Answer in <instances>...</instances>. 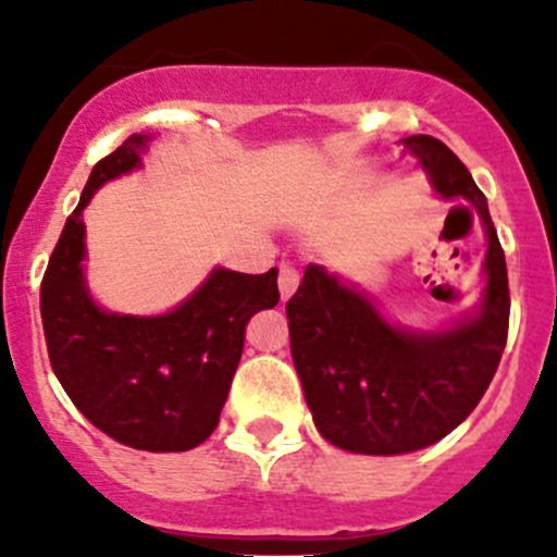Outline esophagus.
I'll return each instance as SVG.
<instances>
[{"instance_id": "obj_1", "label": "esophagus", "mask_w": 557, "mask_h": 557, "mask_svg": "<svg viewBox=\"0 0 557 557\" xmlns=\"http://www.w3.org/2000/svg\"><path fill=\"white\" fill-rule=\"evenodd\" d=\"M299 283H301L299 269H296L294 263H283V267H280V277H277L280 296H283V301H288L290 296L296 294V288H299Z\"/></svg>"}]
</instances>
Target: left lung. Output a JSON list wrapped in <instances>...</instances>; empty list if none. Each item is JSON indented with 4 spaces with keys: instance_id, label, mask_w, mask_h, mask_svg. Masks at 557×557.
<instances>
[{
    "instance_id": "obj_1",
    "label": "left lung",
    "mask_w": 557,
    "mask_h": 557,
    "mask_svg": "<svg viewBox=\"0 0 557 557\" xmlns=\"http://www.w3.org/2000/svg\"><path fill=\"white\" fill-rule=\"evenodd\" d=\"M442 199L466 201L487 234L480 310L423 334L391 325L361 290L310 263L285 305L294 367L323 440L350 453L423 450L463 423L496 374L509 331L507 261L487 199L458 156L429 134L404 139Z\"/></svg>"
}]
</instances>
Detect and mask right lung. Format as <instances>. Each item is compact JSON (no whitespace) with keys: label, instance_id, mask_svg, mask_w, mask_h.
Masks as SVG:
<instances>
[{"label":"right lung","instance_id":"obj_1","mask_svg":"<svg viewBox=\"0 0 557 557\" xmlns=\"http://www.w3.org/2000/svg\"><path fill=\"white\" fill-rule=\"evenodd\" d=\"M148 139L132 134L91 170L45 269L39 312L55 377L99 431L134 450L183 453L215 431L247 320L280 301L277 269H212L183 305L156 318L99 310L83 277V210L99 185L137 170Z\"/></svg>","mask_w":557,"mask_h":557}]
</instances>
